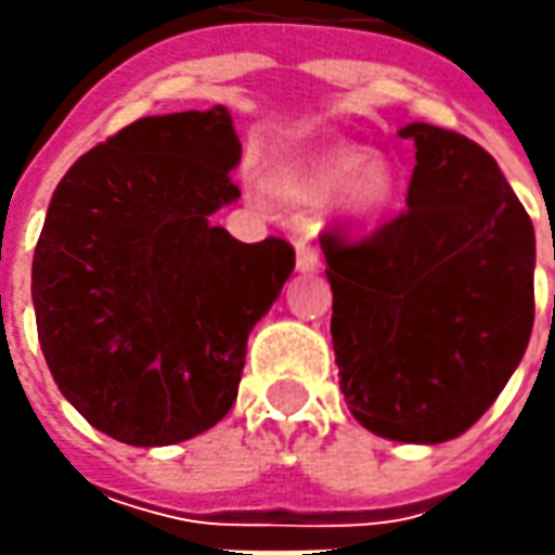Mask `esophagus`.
Wrapping results in <instances>:
<instances>
[{"instance_id": "34e87169", "label": "esophagus", "mask_w": 555, "mask_h": 555, "mask_svg": "<svg viewBox=\"0 0 555 555\" xmlns=\"http://www.w3.org/2000/svg\"><path fill=\"white\" fill-rule=\"evenodd\" d=\"M296 268L299 271H318L321 268V256H318V249L309 241H299L296 244Z\"/></svg>"}]
</instances>
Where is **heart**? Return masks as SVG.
I'll return each instance as SVG.
<instances>
[{
	"label": "heart",
	"instance_id": "obj_1",
	"mask_svg": "<svg viewBox=\"0 0 555 555\" xmlns=\"http://www.w3.org/2000/svg\"><path fill=\"white\" fill-rule=\"evenodd\" d=\"M271 188L289 203H324L333 197L346 219L371 222L392 206L398 179L392 163L383 157H364L358 147H333L281 172Z\"/></svg>",
	"mask_w": 555,
	"mask_h": 555
}]
</instances>
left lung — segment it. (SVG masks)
Masks as SVG:
<instances>
[{
  "label": "left lung",
  "instance_id": "1",
  "mask_svg": "<svg viewBox=\"0 0 555 555\" xmlns=\"http://www.w3.org/2000/svg\"><path fill=\"white\" fill-rule=\"evenodd\" d=\"M408 209L364 241L324 231L333 352L352 416L411 444L457 438L519 367L534 324V224L498 160L411 122Z\"/></svg>",
  "mask_w": 555,
  "mask_h": 555
}]
</instances>
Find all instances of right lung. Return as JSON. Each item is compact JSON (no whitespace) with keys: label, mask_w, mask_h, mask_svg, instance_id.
I'll use <instances>...</instances> for the list:
<instances>
[{"label":"right lung","mask_w":555,"mask_h":555,"mask_svg":"<svg viewBox=\"0 0 555 555\" xmlns=\"http://www.w3.org/2000/svg\"><path fill=\"white\" fill-rule=\"evenodd\" d=\"M222 104L135 119L67 169L33 253V309L61 395L104 436H201L241 386L246 336L296 253L209 222L241 197Z\"/></svg>","instance_id":"1"}]
</instances>
